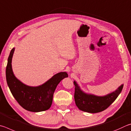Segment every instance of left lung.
<instances>
[{
    "instance_id": "obj_1",
    "label": "left lung",
    "mask_w": 131,
    "mask_h": 131,
    "mask_svg": "<svg viewBox=\"0 0 131 131\" xmlns=\"http://www.w3.org/2000/svg\"><path fill=\"white\" fill-rule=\"evenodd\" d=\"M75 85L74 98L75 104L79 110L91 113L101 112L107 109L117 98L122 91L124 84H121L113 92L104 96H97L84 93L74 81Z\"/></svg>"
}]
</instances>
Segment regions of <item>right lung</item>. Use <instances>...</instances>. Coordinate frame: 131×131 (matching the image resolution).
I'll return each instance as SVG.
<instances>
[{
    "label": "right lung",
    "mask_w": 131,
    "mask_h": 131,
    "mask_svg": "<svg viewBox=\"0 0 131 131\" xmlns=\"http://www.w3.org/2000/svg\"><path fill=\"white\" fill-rule=\"evenodd\" d=\"M14 50V48L11 50L6 70L7 83L13 97L23 108L28 111L39 112L49 109L57 86L61 80L68 77L67 73H57L38 86H27L18 79L13 73L11 62Z\"/></svg>",
    "instance_id": "1"
}]
</instances>
